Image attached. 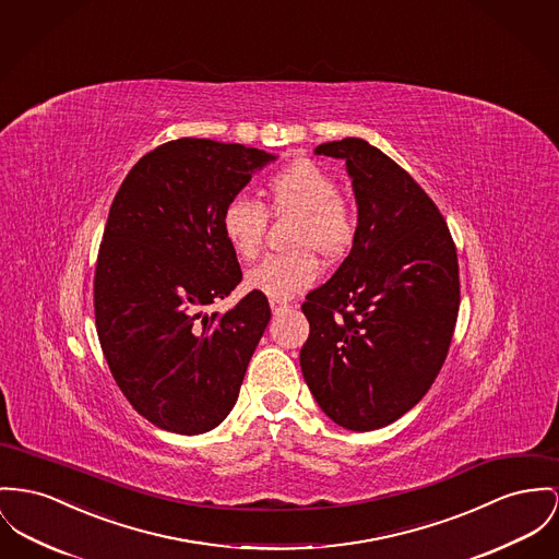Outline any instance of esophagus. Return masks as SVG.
Returning <instances> with one entry per match:
<instances>
[{
    "instance_id": "obj_1",
    "label": "esophagus",
    "mask_w": 559,
    "mask_h": 559,
    "mask_svg": "<svg viewBox=\"0 0 559 559\" xmlns=\"http://www.w3.org/2000/svg\"><path fill=\"white\" fill-rule=\"evenodd\" d=\"M269 305H271V311H273V313H280V311H284V309L290 307L286 300H280V298H271Z\"/></svg>"
}]
</instances>
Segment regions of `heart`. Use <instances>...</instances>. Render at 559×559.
I'll return each mask as SVG.
<instances>
[{
    "label": "heart",
    "instance_id": "obj_1",
    "mask_svg": "<svg viewBox=\"0 0 559 559\" xmlns=\"http://www.w3.org/2000/svg\"><path fill=\"white\" fill-rule=\"evenodd\" d=\"M266 199L275 212H297L290 252L271 254L246 275L248 288L269 298L295 297L318 277L313 250L335 261L354 243L358 221L354 210L338 197L335 178L313 160H297L266 180ZM223 233L228 246L243 261L261 252L266 210L259 201L237 194L223 210Z\"/></svg>",
    "mask_w": 559,
    "mask_h": 559
}]
</instances>
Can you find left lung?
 Here are the masks:
<instances>
[{"label":"left lung","mask_w":559,"mask_h":559,"mask_svg":"<svg viewBox=\"0 0 559 559\" xmlns=\"http://www.w3.org/2000/svg\"><path fill=\"white\" fill-rule=\"evenodd\" d=\"M341 158L358 205L349 257L307 295L300 371L335 424L367 432L396 421L435 383L460 309L457 254L432 199L360 138L313 150Z\"/></svg>","instance_id":"obj_1"}]
</instances>
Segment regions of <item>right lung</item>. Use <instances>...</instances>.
Wrapping results in <instances>:
<instances>
[{"instance_id": "right-lung-1", "label": "right lung", "mask_w": 559, "mask_h": 559, "mask_svg": "<svg viewBox=\"0 0 559 559\" xmlns=\"http://www.w3.org/2000/svg\"><path fill=\"white\" fill-rule=\"evenodd\" d=\"M275 158L182 138L142 156L114 197L95 269L97 335L127 401L163 430L207 432L237 403L269 300L252 290L226 313L203 307L241 282L224 205Z\"/></svg>"}]
</instances>
